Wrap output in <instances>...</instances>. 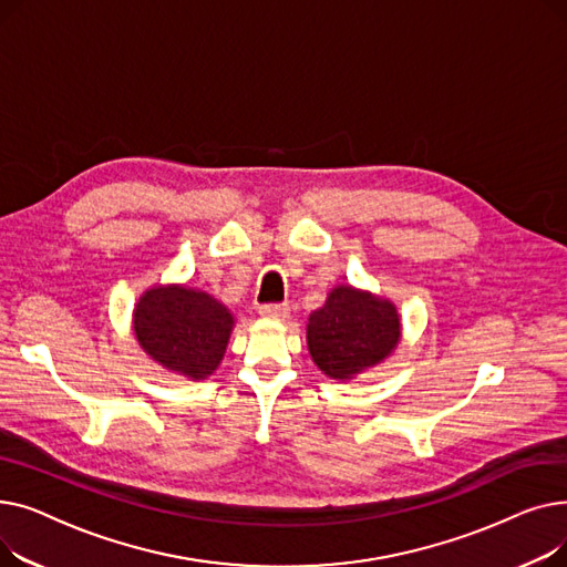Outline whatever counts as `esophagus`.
I'll return each mask as SVG.
<instances>
[{"label":"esophagus","instance_id":"34e87169","mask_svg":"<svg viewBox=\"0 0 567 567\" xmlns=\"http://www.w3.org/2000/svg\"><path fill=\"white\" fill-rule=\"evenodd\" d=\"M259 315L264 319H282L289 315V308L287 306H280V303H268V306H261L259 308Z\"/></svg>","mask_w":567,"mask_h":567}]
</instances>
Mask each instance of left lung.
<instances>
[{
    "mask_svg": "<svg viewBox=\"0 0 567 567\" xmlns=\"http://www.w3.org/2000/svg\"><path fill=\"white\" fill-rule=\"evenodd\" d=\"M308 351L331 379L349 381L377 368L402 340L398 306L372 291L338 285L308 317Z\"/></svg>",
    "mask_w": 567,
    "mask_h": 567,
    "instance_id": "left-lung-1",
    "label": "left lung"
}]
</instances>
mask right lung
Returning <instances> with one entry per match:
<instances>
[{"instance_id":"1","label":"right lung","mask_w":567,"mask_h":567,"mask_svg":"<svg viewBox=\"0 0 567 567\" xmlns=\"http://www.w3.org/2000/svg\"><path fill=\"white\" fill-rule=\"evenodd\" d=\"M234 315L212 293L186 285L148 287L133 310V333L148 359L202 381L223 363Z\"/></svg>"}]
</instances>
